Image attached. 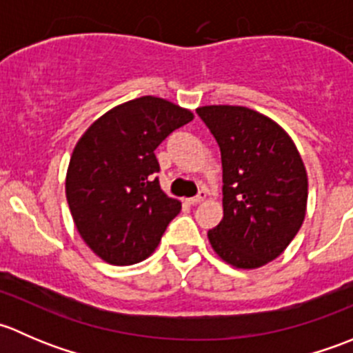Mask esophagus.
I'll return each instance as SVG.
<instances>
[{
	"instance_id": "1",
	"label": "esophagus",
	"mask_w": 353,
	"mask_h": 353,
	"mask_svg": "<svg viewBox=\"0 0 353 353\" xmlns=\"http://www.w3.org/2000/svg\"><path fill=\"white\" fill-rule=\"evenodd\" d=\"M205 198H206V191H199L196 196L186 198V203H190V205H196V203L203 201V199H205Z\"/></svg>"
}]
</instances>
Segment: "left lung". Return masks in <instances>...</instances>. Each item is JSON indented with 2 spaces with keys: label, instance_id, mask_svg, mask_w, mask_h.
<instances>
[{
  "label": "left lung",
  "instance_id": "left-lung-1",
  "mask_svg": "<svg viewBox=\"0 0 353 353\" xmlns=\"http://www.w3.org/2000/svg\"><path fill=\"white\" fill-rule=\"evenodd\" d=\"M198 116L222 154L223 219L208 230L213 251L236 268L279 258L301 229L307 172L282 126L241 105H203Z\"/></svg>",
  "mask_w": 353,
  "mask_h": 353
}]
</instances>
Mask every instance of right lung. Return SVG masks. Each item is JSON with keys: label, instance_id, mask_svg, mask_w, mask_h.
Returning <instances> with one entry per match:
<instances>
[{"label": "right lung", "instance_id": "add662e5", "mask_svg": "<svg viewBox=\"0 0 353 353\" xmlns=\"http://www.w3.org/2000/svg\"><path fill=\"white\" fill-rule=\"evenodd\" d=\"M193 112L160 97L108 110L83 133L66 172V199L85 244L110 265L147 259L181 201L159 183L155 148Z\"/></svg>", "mask_w": 353, "mask_h": 353}]
</instances>
